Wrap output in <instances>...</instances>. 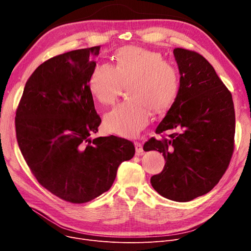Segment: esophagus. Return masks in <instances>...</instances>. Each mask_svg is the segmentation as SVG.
<instances>
[{
	"label": "esophagus",
	"mask_w": 251,
	"mask_h": 251,
	"mask_svg": "<svg viewBox=\"0 0 251 251\" xmlns=\"http://www.w3.org/2000/svg\"><path fill=\"white\" fill-rule=\"evenodd\" d=\"M134 146H135V151H136V154L137 155H141L143 154V148H142V143L139 141H135L134 142Z\"/></svg>",
	"instance_id": "1"
}]
</instances>
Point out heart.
Here are the masks:
<instances>
[{
	"label": "heart",
	"instance_id": "heart-1",
	"mask_svg": "<svg viewBox=\"0 0 251 251\" xmlns=\"http://www.w3.org/2000/svg\"><path fill=\"white\" fill-rule=\"evenodd\" d=\"M115 64H98L88 78V88L100 103L111 104L129 84V100L117 103L104 115V127L123 137H135L148 125L151 110L163 113L175 102L180 73L157 51L124 47L114 55Z\"/></svg>",
	"mask_w": 251,
	"mask_h": 251
}]
</instances>
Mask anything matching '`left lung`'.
Instances as JSON below:
<instances>
[{
    "label": "left lung",
    "mask_w": 251,
    "mask_h": 251,
    "mask_svg": "<svg viewBox=\"0 0 251 251\" xmlns=\"http://www.w3.org/2000/svg\"><path fill=\"white\" fill-rule=\"evenodd\" d=\"M180 90L175 102L143 151L163 152L164 170L151 178L154 190L168 200L190 201L212 190L225 174L234 151L235 111L232 95L207 60L176 48Z\"/></svg>",
    "instance_id": "8db88e82"
}]
</instances>
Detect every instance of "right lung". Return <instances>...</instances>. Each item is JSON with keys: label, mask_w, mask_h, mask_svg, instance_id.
<instances>
[{"label": "right lung", "mask_w": 251, "mask_h": 251, "mask_svg": "<svg viewBox=\"0 0 251 251\" xmlns=\"http://www.w3.org/2000/svg\"><path fill=\"white\" fill-rule=\"evenodd\" d=\"M100 47L52 57L26 81L15 117L24 160L38 183L72 203L95 200L113 185L117 170L135 153L130 140L90 139L101 122L88 88Z\"/></svg>", "instance_id": "add662e5"}]
</instances>
